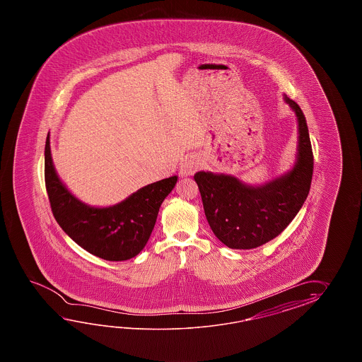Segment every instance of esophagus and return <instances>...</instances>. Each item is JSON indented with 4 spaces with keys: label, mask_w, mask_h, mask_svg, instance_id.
Masks as SVG:
<instances>
[{
    "label": "esophagus",
    "mask_w": 362,
    "mask_h": 362,
    "mask_svg": "<svg viewBox=\"0 0 362 362\" xmlns=\"http://www.w3.org/2000/svg\"><path fill=\"white\" fill-rule=\"evenodd\" d=\"M199 168V160L195 156H187L184 162L181 163L180 173L182 176H192Z\"/></svg>",
    "instance_id": "obj_1"
}]
</instances>
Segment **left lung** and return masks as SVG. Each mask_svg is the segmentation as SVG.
Here are the masks:
<instances>
[{
    "label": "left lung",
    "instance_id": "left-lung-1",
    "mask_svg": "<svg viewBox=\"0 0 362 362\" xmlns=\"http://www.w3.org/2000/svg\"><path fill=\"white\" fill-rule=\"evenodd\" d=\"M299 153L293 170L269 184L252 187L225 175L195 173L204 214L217 238L235 250L262 246L285 230L307 199L313 176V151L307 120L295 100Z\"/></svg>",
    "mask_w": 362,
    "mask_h": 362
}]
</instances>
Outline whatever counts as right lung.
<instances>
[{
	"instance_id": "right-lung-1",
	"label": "right lung",
	"mask_w": 362,
	"mask_h": 362,
	"mask_svg": "<svg viewBox=\"0 0 362 362\" xmlns=\"http://www.w3.org/2000/svg\"><path fill=\"white\" fill-rule=\"evenodd\" d=\"M176 182V176L164 178L112 207H89L77 200L57 176L47 137L45 186L53 216L78 246L108 262L128 260L142 251L154 229L160 204Z\"/></svg>"
}]
</instances>
